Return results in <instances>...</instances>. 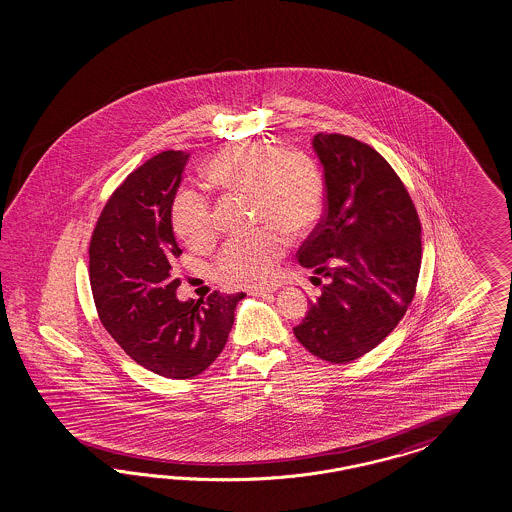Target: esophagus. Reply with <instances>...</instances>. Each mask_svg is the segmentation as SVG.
<instances>
[{"label":"esophagus","instance_id":"34e87169","mask_svg":"<svg viewBox=\"0 0 512 512\" xmlns=\"http://www.w3.org/2000/svg\"><path fill=\"white\" fill-rule=\"evenodd\" d=\"M278 285H270V287H251L249 293L255 296L268 295V293H276Z\"/></svg>","mask_w":512,"mask_h":512}]
</instances>
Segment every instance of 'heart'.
<instances>
[{"label":"heart","instance_id":"heart-1","mask_svg":"<svg viewBox=\"0 0 512 512\" xmlns=\"http://www.w3.org/2000/svg\"><path fill=\"white\" fill-rule=\"evenodd\" d=\"M206 174L223 189L253 197L255 219L285 233L306 231L323 210L325 180L319 167L308 155L285 152L276 144H238L212 159ZM171 223L191 246L210 242L216 233L212 204L193 187L180 189L172 199ZM274 227L227 240L214 264L217 279L246 287L274 278L287 246Z\"/></svg>","mask_w":512,"mask_h":512}]
</instances>
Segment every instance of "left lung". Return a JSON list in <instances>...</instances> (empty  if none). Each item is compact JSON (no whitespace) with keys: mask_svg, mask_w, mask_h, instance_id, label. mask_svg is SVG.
Listing matches in <instances>:
<instances>
[{"mask_svg":"<svg viewBox=\"0 0 512 512\" xmlns=\"http://www.w3.org/2000/svg\"><path fill=\"white\" fill-rule=\"evenodd\" d=\"M313 150L325 172V216L296 257L328 283L310 300L295 336L311 355L347 364L385 340L413 302L422 257L419 214L400 176L372 146L317 133Z\"/></svg>","mask_w":512,"mask_h":512,"instance_id":"1","label":"left lung"}]
</instances>
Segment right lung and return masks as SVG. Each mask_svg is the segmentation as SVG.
I'll use <instances>...</instances> for the list:
<instances>
[{
  "mask_svg": "<svg viewBox=\"0 0 512 512\" xmlns=\"http://www.w3.org/2000/svg\"><path fill=\"white\" fill-rule=\"evenodd\" d=\"M189 154L167 150L131 172L105 204L90 242V285L99 319L142 368L191 379L223 351L244 293L180 302V257L171 204Z\"/></svg>",
  "mask_w": 512,
  "mask_h": 512,
  "instance_id": "1",
  "label": "right lung"
}]
</instances>
